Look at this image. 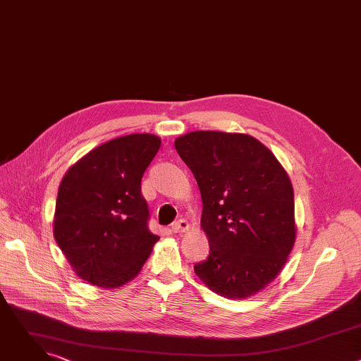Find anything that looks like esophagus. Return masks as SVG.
I'll list each match as a JSON object with an SVG mask.
<instances>
[{"label":"esophagus","mask_w":361,"mask_h":361,"mask_svg":"<svg viewBox=\"0 0 361 361\" xmlns=\"http://www.w3.org/2000/svg\"><path fill=\"white\" fill-rule=\"evenodd\" d=\"M188 221L187 220H178V221H176V223H173V226H171V230L174 231V233H184V231H187L188 230Z\"/></svg>","instance_id":"esophagus-1"}]
</instances>
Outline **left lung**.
<instances>
[{"label": "left lung", "mask_w": 361, "mask_h": 361, "mask_svg": "<svg viewBox=\"0 0 361 361\" xmlns=\"http://www.w3.org/2000/svg\"><path fill=\"white\" fill-rule=\"evenodd\" d=\"M176 149L202 200L210 254L194 271L212 291L245 298L270 284L295 241L294 191L274 154L247 134L192 131Z\"/></svg>", "instance_id": "1"}]
</instances>
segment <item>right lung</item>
Returning a JSON list of instances; mask_svg holds the SVG:
<instances>
[{
  "mask_svg": "<svg viewBox=\"0 0 361 361\" xmlns=\"http://www.w3.org/2000/svg\"><path fill=\"white\" fill-rule=\"evenodd\" d=\"M161 140L130 134L91 149L61 180L54 238L84 281L117 288L138 276L159 235L148 230L141 178Z\"/></svg>",
  "mask_w": 361,
  "mask_h": 361,
  "instance_id": "obj_1",
  "label": "right lung"
}]
</instances>
